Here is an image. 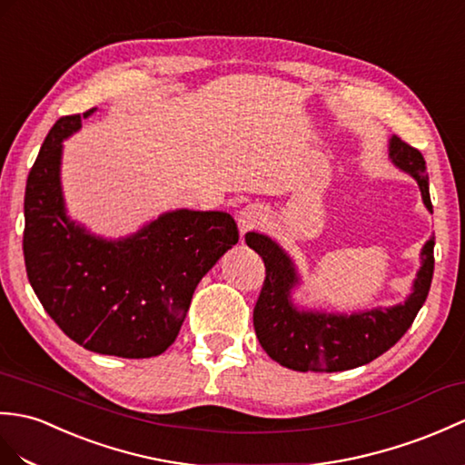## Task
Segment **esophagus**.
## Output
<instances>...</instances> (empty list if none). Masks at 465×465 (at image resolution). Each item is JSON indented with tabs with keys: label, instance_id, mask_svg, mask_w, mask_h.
Here are the masks:
<instances>
[{
	"label": "esophagus",
	"instance_id": "1",
	"mask_svg": "<svg viewBox=\"0 0 465 465\" xmlns=\"http://www.w3.org/2000/svg\"><path fill=\"white\" fill-rule=\"evenodd\" d=\"M262 220H263V215H262V212H259L255 206L243 208V210L240 212V215H237V223H240L242 235L247 233V232H252V230H255L257 225L262 223Z\"/></svg>",
	"mask_w": 465,
	"mask_h": 465
}]
</instances>
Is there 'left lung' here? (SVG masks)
<instances>
[{
    "instance_id": "obj_1",
    "label": "left lung",
    "mask_w": 465,
    "mask_h": 465,
    "mask_svg": "<svg viewBox=\"0 0 465 465\" xmlns=\"http://www.w3.org/2000/svg\"><path fill=\"white\" fill-rule=\"evenodd\" d=\"M391 156L396 166L416 178L426 208L431 212L426 160L420 150L401 136H392ZM245 243L262 255L265 263V279L253 307L259 344L275 362L299 372H339L379 359L414 322L434 275L431 237L422 250V269L414 282V293L402 305L351 317L299 312L289 303V291L297 283L295 269L282 247L255 232L245 233Z\"/></svg>"
}]
</instances>
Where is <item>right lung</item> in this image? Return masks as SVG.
I'll list each match as a JSON object with an SVG mask.
<instances>
[{
    "label": "right lung",
    "mask_w": 465,
    "mask_h": 465,
    "mask_svg": "<svg viewBox=\"0 0 465 465\" xmlns=\"http://www.w3.org/2000/svg\"><path fill=\"white\" fill-rule=\"evenodd\" d=\"M79 126L81 114L61 116L29 170V283L59 329L86 351L148 359L176 341L200 279L240 232L230 213L190 210L162 215L123 242L77 228L63 210L59 164L63 138Z\"/></svg>",
    "instance_id": "obj_1"
}]
</instances>
